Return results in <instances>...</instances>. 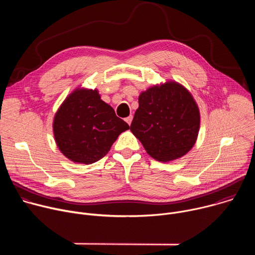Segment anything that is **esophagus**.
<instances>
[{"label": "esophagus", "instance_id": "34e87169", "mask_svg": "<svg viewBox=\"0 0 255 255\" xmlns=\"http://www.w3.org/2000/svg\"><path fill=\"white\" fill-rule=\"evenodd\" d=\"M132 119H133V116H132V115H130L129 117H127V118L125 119V121L127 122V124H128V125H130V124H131V122H132Z\"/></svg>", "mask_w": 255, "mask_h": 255}]
</instances>
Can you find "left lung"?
Instances as JSON below:
<instances>
[{"label": "left lung", "instance_id": "obj_1", "mask_svg": "<svg viewBox=\"0 0 255 255\" xmlns=\"http://www.w3.org/2000/svg\"><path fill=\"white\" fill-rule=\"evenodd\" d=\"M131 132L154 159L167 162L187 154L196 143L200 111L191 93L175 82L142 92Z\"/></svg>", "mask_w": 255, "mask_h": 255}]
</instances>
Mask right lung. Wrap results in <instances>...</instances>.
I'll use <instances>...</instances> for the list:
<instances>
[{
    "instance_id": "add662e5",
    "label": "right lung",
    "mask_w": 255,
    "mask_h": 255,
    "mask_svg": "<svg viewBox=\"0 0 255 255\" xmlns=\"http://www.w3.org/2000/svg\"><path fill=\"white\" fill-rule=\"evenodd\" d=\"M129 125L101 100L97 90L78 89L62 103L53 120L55 142L64 156L91 164L103 158Z\"/></svg>"
}]
</instances>
